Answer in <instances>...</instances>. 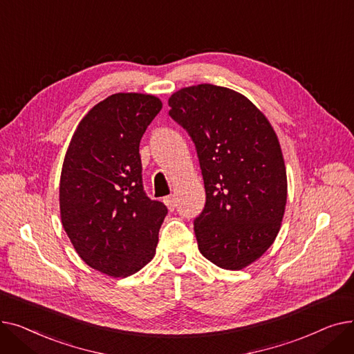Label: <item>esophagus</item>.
I'll return each mask as SVG.
<instances>
[{"mask_svg": "<svg viewBox=\"0 0 354 354\" xmlns=\"http://www.w3.org/2000/svg\"><path fill=\"white\" fill-rule=\"evenodd\" d=\"M163 202L166 203V207L169 208V211H174V209H175V207H176V198H175V195L166 196V198L163 199Z\"/></svg>", "mask_w": 354, "mask_h": 354, "instance_id": "obj_1", "label": "esophagus"}]
</instances>
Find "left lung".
<instances>
[{
	"mask_svg": "<svg viewBox=\"0 0 354 354\" xmlns=\"http://www.w3.org/2000/svg\"><path fill=\"white\" fill-rule=\"evenodd\" d=\"M167 104L196 146L205 185V208L194 222L198 248L219 268L243 270L281 228L287 171L280 140L263 111L228 87H183Z\"/></svg>",
	"mask_w": 354,
	"mask_h": 354,
	"instance_id": "obj_1",
	"label": "left lung"
}]
</instances>
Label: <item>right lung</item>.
I'll return each mask as SVG.
<instances>
[{
  "label": "right lung",
  "instance_id": "obj_1",
  "mask_svg": "<svg viewBox=\"0 0 354 354\" xmlns=\"http://www.w3.org/2000/svg\"><path fill=\"white\" fill-rule=\"evenodd\" d=\"M162 102L116 93L93 106L74 130L60 176L63 228L83 261L129 277L152 261L167 214L142 185L139 143Z\"/></svg>",
  "mask_w": 354,
  "mask_h": 354
}]
</instances>
